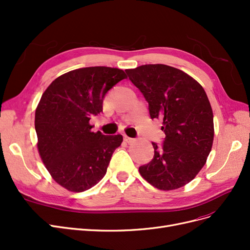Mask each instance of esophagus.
<instances>
[{"mask_svg":"<svg viewBox=\"0 0 250 250\" xmlns=\"http://www.w3.org/2000/svg\"><path fill=\"white\" fill-rule=\"evenodd\" d=\"M124 141H125L126 143H128V144H132V143L135 142L134 139H131V138H129V137H127V135H124Z\"/></svg>","mask_w":250,"mask_h":250,"instance_id":"esophagus-1","label":"esophagus"}]
</instances>
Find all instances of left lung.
I'll list each match as a JSON object with an SVG mask.
<instances>
[{"label": "left lung", "instance_id": "1", "mask_svg": "<svg viewBox=\"0 0 250 250\" xmlns=\"http://www.w3.org/2000/svg\"><path fill=\"white\" fill-rule=\"evenodd\" d=\"M149 103L151 119L163 121L162 148L139 168L158 190H176L192 181L207 163L214 141V116L200 83L176 67L144 64L125 71Z\"/></svg>", "mask_w": 250, "mask_h": 250}]
</instances>
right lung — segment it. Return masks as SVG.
Segmentation results:
<instances>
[{
    "instance_id": "1",
    "label": "right lung",
    "mask_w": 250,
    "mask_h": 250,
    "mask_svg": "<svg viewBox=\"0 0 250 250\" xmlns=\"http://www.w3.org/2000/svg\"><path fill=\"white\" fill-rule=\"evenodd\" d=\"M123 70L88 66L57 77L44 90L35 110L37 149L50 175L71 192L93 188L106 174L121 134L92 131L90 117L103 109V99Z\"/></svg>"
}]
</instances>
